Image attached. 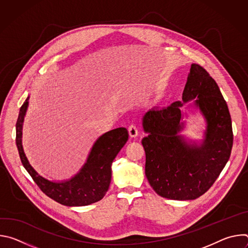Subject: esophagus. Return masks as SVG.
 Wrapping results in <instances>:
<instances>
[{
    "instance_id": "esophagus-1",
    "label": "esophagus",
    "mask_w": 248,
    "mask_h": 248,
    "mask_svg": "<svg viewBox=\"0 0 248 248\" xmlns=\"http://www.w3.org/2000/svg\"><path fill=\"white\" fill-rule=\"evenodd\" d=\"M128 134L130 137H136L138 134V129L135 124H130L128 126Z\"/></svg>"
}]
</instances>
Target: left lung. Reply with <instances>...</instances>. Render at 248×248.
Listing matches in <instances>:
<instances>
[{"mask_svg":"<svg viewBox=\"0 0 248 248\" xmlns=\"http://www.w3.org/2000/svg\"><path fill=\"white\" fill-rule=\"evenodd\" d=\"M194 100L207 121L201 146L187 145L182 136L180 101L167 108H153L143 117L148 136L142 139L145 174L155 192L173 200L203 195L218 179L232 147V119L218 84L207 70L192 63L183 93L184 102Z\"/></svg>","mask_w":248,"mask_h":248,"instance_id":"1","label":"left lung"}]
</instances>
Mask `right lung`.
Masks as SVG:
<instances>
[{
    "label": "right lung",
    "instance_id": "add662e5",
    "mask_svg": "<svg viewBox=\"0 0 248 248\" xmlns=\"http://www.w3.org/2000/svg\"><path fill=\"white\" fill-rule=\"evenodd\" d=\"M28 106V97L22 104L16 121V142L20 161L38 187L50 198L65 206H86L101 200L108 191L112 178V163L128 139L124 127L106 132L93 145L81 170L64 183H53L40 176L30 166L21 144L22 123Z\"/></svg>",
    "mask_w": 248,
    "mask_h": 248
}]
</instances>
